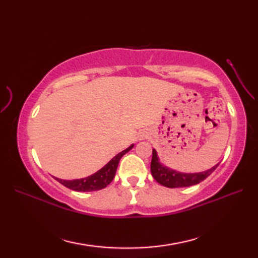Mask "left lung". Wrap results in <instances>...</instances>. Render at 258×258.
Instances as JSON below:
<instances>
[{"label": "left lung", "instance_id": "1", "mask_svg": "<svg viewBox=\"0 0 258 258\" xmlns=\"http://www.w3.org/2000/svg\"><path fill=\"white\" fill-rule=\"evenodd\" d=\"M220 164V163H218ZM218 164L213 166L211 169H207L205 172L201 173H180L176 172L174 169L164 166L160 163L157 156V152L153 150V156L151 162V173L153 177L157 183L165 186V187L175 188V187H187V186L196 185L204 180L206 177L215 171Z\"/></svg>", "mask_w": 258, "mask_h": 258}]
</instances>
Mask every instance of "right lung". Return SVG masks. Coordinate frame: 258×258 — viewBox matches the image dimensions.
<instances>
[{
    "instance_id": "right-lung-1",
    "label": "right lung",
    "mask_w": 258,
    "mask_h": 258,
    "mask_svg": "<svg viewBox=\"0 0 258 258\" xmlns=\"http://www.w3.org/2000/svg\"><path fill=\"white\" fill-rule=\"evenodd\" d=\"M134 144L131 145L127 149L124 150L123 152L118 153L116 156H114L111 161H109L105 166L102 167L100 171H97L91 176H87L85 178H80V179H72V180H67V179H61L55 177L57 182L64 185L65 187L70 189H73L76 191H93V190H98L104 187L112 182L115 173H116L117 165L120 158L124 154H126L128 151L133 149Z\"/></svg>"
}]
</instances>
